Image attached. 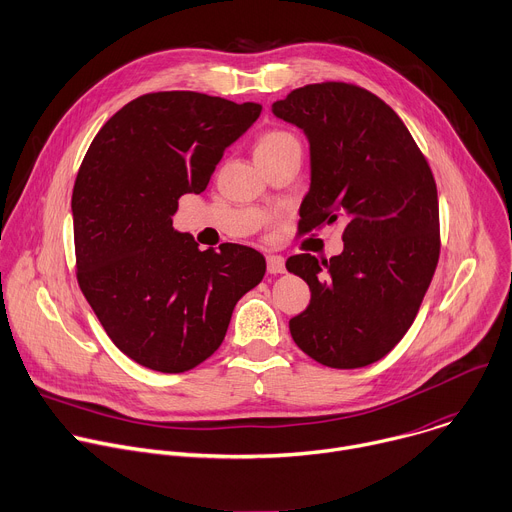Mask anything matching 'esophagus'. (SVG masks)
<instances>
[{
	"label": "esophagus",
	"mask_w": 512,
	"mask_h": 512,
	"mask_svg": "<svg viewBox=\"0 0 512 512\" xmlns=\"http://www.w3.org/2000/svg\"><path fill=\"white\" fill-rule=\"evenodd\" d=\"M267 271L271 275L285 271V259L281 255H267Z\"/></svg>",
	"instance_id": "esophagus-1"
}]
</instances>
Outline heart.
Segmentation results:
<instances>
[{
    "label": "heart",
    "mask_w": 512,
    "mask_h": 512,
    "mask_svg": "<svg viewBox=\"0 0 512 512\" xmlns=\"http://www.w3.org/2000/svg\"><path fill=\"white\" fill-rule=\"evenodd\" d=\"M301 150L299 146V140L287 132V130H281V128H275V130H269L265 132L257 144H255V158L261 160V158H269V156H277L285 150Z\"/></svg>",
    "instance_id": "b5f03b06"
}]
</instances>
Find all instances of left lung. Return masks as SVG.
Instances as JSON below:
<instances>
[{"mask_svg":"<svg viewBox=\"0 0 512 512\" xmlns=\"http://www.w3.org/2000/svg\"><path fill=\"white\" fill-rule=\"evenodd\" d=\"M273 114L309 140L311 185L299 235L344 223L342 253H301L285 263L311 291L307 309L289 319L291 337L327 368L370 366L410 329L434 277V175L400 116L356 84H307L277 100Z\"/></svg>","mask_w":512,"mask_h":512,"instance_id":"1","label":"left lung"}]
</instances>
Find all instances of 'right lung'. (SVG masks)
<instances>
[{
	"instance_id": "right-lung-1",
	"label": "right lung",
	"mask_w": 512,
	"mask_h": 512,
	"mask_svg": "<svg viewBox=\"0 0 512 512\" xmlns=\"http://www.w3.org/2000/svg\"><path fill=\"white\" fill-rule=\"evenodd\" d=\"M261 114L199 92H152L94 136L74 183L78 285L114 346L136 364L181 374L223 344L237 301L265 275L245 245L199 249L173 227L179 199Z\"/></svg>"
}]
</instances>
